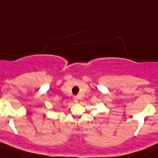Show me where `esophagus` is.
Here are the masks:
<instances>
[{
  "label": "esophagus",
  "instance_id": "34e87169",
  "mask_svg": "<svg viewBox=\"0 0 158 158\" xmlns=\"http://www.w3.org/2000/svg\"><path fill=\"white\" fill-rule=\"evenodd\" d=\"M73 101H74V102H78V97H77V96H74Z\"/></svg>",
  "mask_w": 158,
  "mask_h": 158
}]
</instances>
